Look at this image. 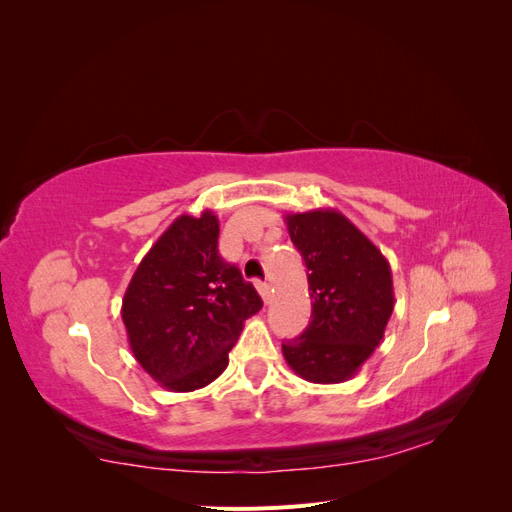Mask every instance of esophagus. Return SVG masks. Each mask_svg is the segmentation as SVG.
<instances>
[{"label":"esophagus","instance_id":"esophagus-1","mask_svg":"<svg viewBox=\"0 0 512 512\" xmlns=\"http://www.w3.org/2000/svg\"><path fill=\"white\" fill-rule=\"evenodd\" d=\"M258 292H260L262 301H265V303H269V301H271V284H267V282H258Z\"/></svg>","mask_w":512,"mask_h":512}]
</instances>
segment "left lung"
<instances>
[{
  "instance_id": "left-lung-1",
  "label": "left lung",
  "mask_w": 512,
  "mask_h": 512,
  "mask_svg": "<svg viewBox=\"0 0 512 512\" xmlns=\"http://www.w3.org/2000/svg\"><path fill=\"white\" fill-rule=\"evenodd\" d=\"M284 220L314 299L307 329L282 344L284 359L307 382H346L382 342L393 314L391 265L335 209L288 213Z\"/></svg>"
}]
</instances>
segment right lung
I'll use <instances>...</instances> for the list:
<instances>
[{"instance_id":"1","label":"right lung","mask_w":512,"mask_h":512,"mask_svg":"<svg viewBox=\"0 0 512 512\" xmlns=\"http://www.w3.org/2000/svg\"><path fill=\"white\" fill-rule=\"evenodd\" d=\"M213 211L179 215L134 271L121 318L134 359L164 389H203L228 367L243 322L262 301L218 254Z\"/></svg>"}]
</instances>
